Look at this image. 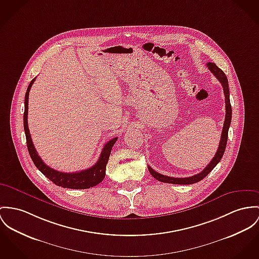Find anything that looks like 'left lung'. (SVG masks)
Segmentation results:
<instances>
[{
	"mask_svg": "<svg viewBox=\"0 0 259 259\" xmlns=\"http://www.w3.org/2000/svg\"><path fill=\"white\" fill-rule=\"evenodd\" d=\"M207 67L211 71V73L222 83L223 90H224V95H225V103H226L225 122H224V127H223V131H222V135H221L219 147H218V150L216 152V155L214 156L212 160L209 162V164L200 174H197L193 177H189V178H182V179L180 178L179 179V178L166 177V176H163V175H160L159 172H157L150 165H148V169H149L150 174L152 175V177H154V179L159 180L160 182H166V183H171V184H192V183H196V182H198L200 180L204 179L205 177H207L211 172V170L219 163L220 160H221L224 153H225L226 146H227V141H228V132H229V128H230L231 120H232V106H231V102H230L229 82H228V79H227L225 73L220 69L219 67H217V65L215 63L208 62Z\"/></svg>",
	"mask_w": 259,
	"mask_h": 259,
	"instance_id": "obj_1",
	"label": "left lung"
}]
</instances>
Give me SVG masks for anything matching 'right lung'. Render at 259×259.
<instances>
[{"label":"right lung","mask_w":259,"mask_h":259,"mask_svg":"<svg viewBox=\"0 0 259 259\" xmlns=\"http://www.w3.org/2000/svg\"><path fill=\"white\" fill-rule=\"evenodd\" d=\"M34 80H35V78L30 81V83L27 88L26 94H25V98H24L23 127H24V132H25V137H26V145H27L28 153L30 155V158L32 159V161L34 162L35 166L47 179H50L53 183H55L56 185L61 186L63 188L87 189V188H91V187H94V186L100 184L105 177L106 164H107V161H108L110 153H111V149H112L113 145L115 144L117 137L108 141L104 145V147L100 153L99 160L96 162V164H94L92 167H90L88 169L70 174V172H62V171L55 170V169L51 168L50 166H48L47 164H45V162L41 159L34 148V145L32 143L31 136L29 133L28 124H27L28 96H29V91H30L31 85L33 84Z\"/></svg>","instance_id":"right-lung-1"}]
</instances>
